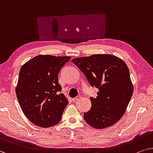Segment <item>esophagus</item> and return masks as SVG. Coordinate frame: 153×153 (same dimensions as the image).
<instances>
[{
  "label": "esophagus",
  "instance_id": "1",
  "mask_svg": "<svg viewBox=\"0 0 153 153\" xmlns=\"http://www.w3.org/2000/svg\"><path fill=\"white\" fill-rule=\"evenodd\" d=\"M79 98H80V96H79V95H77V97H74V98H73L72 100H73V101H76V100H78Z\"/></svg>",
  "mask_w": 153,
  "mask_h": 153
}]
</instances>
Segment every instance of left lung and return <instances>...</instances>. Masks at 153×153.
Listing matches in <instances>:
<instances>
[{
  "label": "left lung",
  "mask_w": 153,
  "mask_h": 153,
  "mask_svg": "<svg viewBox=\"0 0 153 153\" xmlns=\"http://www.w3.org/2000/svg\"><path fill=\"white\" fill-rule=\"evenodd\" d=\"M91 86L99 91L90 97L91 109L84 113L86 122L95 128L112 126L124 115L133 93L129 69L122 59L110 54H95L72 60Z\"/></svg>",
  "instance_id": "8db88e82"
}]
</instances>
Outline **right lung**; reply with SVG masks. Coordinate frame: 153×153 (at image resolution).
<instances>
[{"label": "right lung", "instance_id": "obj_1", "mask_svg": "<svg viewBox=\"0 0 153 153\" xmlns=\"http://www.w3.org/2000/svg\"><path fill=\"white\" fill-rule=\"evenodd\" d=\"M70 56L39 55L20 70L16 93L22 112L36 126L49 128L60 122L68 100L60 93L58 74Z\"/></svg>", "mask_w": 153, "mask_h": 153}]
</instances>
